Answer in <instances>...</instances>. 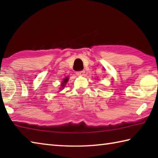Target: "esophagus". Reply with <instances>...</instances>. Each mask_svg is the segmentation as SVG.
<instances>
[{"instance_id":"1","label":"esophagus","mask_w":158,"mask_h":158,"mask_svg":"<svg viewBox=\"0 0 158 158\" xmlns=\"http://www.w3.org/2000/svg\"><path fill=\"white\" fill-rule=\"evenodd\" d=\"M84 73H85V71L84 70H81V71L77 72L76 74H77V75H78V76H83L84 74Z\"/></svg>"}]
</instances>
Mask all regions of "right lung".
<instances>
[{
  "mask_svg": "<svg viewBox=\"0 0 158 158\" xmlns=\"http://www.w3.org/2000/svg\"><path fill=\"white\" fill-rule=\"evenodd\" d=\"M68 79H69V77H66L63 80V81H62V83H61V84H60V86H61L60 87V89H63V88L65 86L67 82L68 81Z\"/></svg>",
  "mask_w": 158,
  "mask_h": 158,
  "instance_id": "add662e5",
  "label": "right lung"
}]
</instances>
